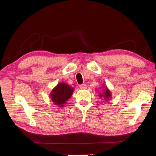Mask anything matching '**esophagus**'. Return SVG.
Here are the masks:
<instances>
[{
    "mask_svg": "<svg viewBox=\"0 0 156 156\" xmlns=\"http://www.w3.org/2000/svg\"><path fill=\"white\" fill-rule=\"evenodd\" d=\"M80 88L81 89H86L87 88V85H86V84L81 85H80Z\"/></svg>",
    "mask_w": 156,
    "mask_h": 156,
    "instance_id": "esophagus-1",
    "label": "esophagus"
}]
</instances>
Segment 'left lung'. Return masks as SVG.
Masks as SVG:
<instances>
[{"mask_svg": "<svg viewBox=\"0 0 156 156\" xmlns=\"http://www.w3.org/2000/svg\"><path fill=\"white\" fill-rule=\"evenodd\" d=\"M102 88L104 89L102 90V93L99 92V96L100 98H101V99L103 98L104 100L108 102V101H109V99L112 98L111 92L110 91V90L107 87H105V85H102Z\"/></svg>", "mask_w": 156, "mask_h": 156, "instance_id": "left-lung-1", "label": "left lung"}]
</instances>
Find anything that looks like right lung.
<instances>
[{
	"mask_svg": "<svg viewBox=\"0 0 156 156\" xmlns=\"http://www.w3.org/2000/svg\"><path fill=\"white\" fill-rule=\"evenodd\" d=\"M73 92V88L68 84L59 83L52 90L50 97L55 105H58L60 108H64Z\"/></svg>",
	"mask_w": 156,
	"mask_h": 156,
	"instance_id": "obj_1",
	"label": "right lung"
}]
</instances>
